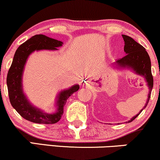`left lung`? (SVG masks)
Returning <instances> with one entry per match:
<instances>
[{"instance_id": "8db88e82", "label": "left lung", "mask_w": 160, "mask_h": 160, "mask_svg": "<svg viewBox=\"0 0 160 160\" xmlns=\"http://www.w3.org/2000/svg\"><path fill=\"white\" fill-rule=\"evenodd\" d=\"M122 38L125 41L124 51L125 52L126 55L116 61V66H117L119 69L121 68L132 69L136 74L144 77L149 88V94L147 103L143 108V109L148 106L153 86V78L151 72V62L148 52L142 45L138 44L137 41L128 35H122ZM143 109H141L139 113H138L135 116L132 117L128 122H131L135 119L142 112Z\"/></svg>"}]
</instances>
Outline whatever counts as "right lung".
Returning a JSON list of instances; mask_svg holds the SVG:
<instances>
[{
    "mask_svg": "<svg viewBox=\"0 0 160 160\" xmlns=\"http://www.w3.org/2000/svg\"><path fill=\"white\" fill-rule=\"evenodd\" d=\"M62 41L51 38L44 35H35L17 48L7 77L8 94L12 107L25 119L38 124H54L60 121L63 114L66 100L74 92L79 89L75 85L70 88L61 91L57 100V109L53 113L43 112L29 103L22 91V78L24 66L28 56L35 51H54L61 47Z\"/></svg>",
    "mask_w": 160,
    "mask_h": 160,
    "instance_id": "right-lung-1",
    "label": "right lung"
}]
</instances>
